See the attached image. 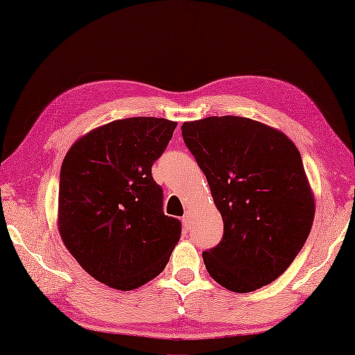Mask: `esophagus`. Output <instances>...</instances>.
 Listing matches in <instances>:
<instances>
[{"label": "esophagus", "instance_id": "34e87169", "mask_svg": "<svg viewBox=\"0 0 355 355\" xmlns=\"http://www.w3.org/2000/svg\"><path fill=\"white\" fill-rule=\"evenodd\" d=\"M190 217H192V214H190V211H186L184 216H183V225L186 226V228H187L189 223H190Z\"/></svg>", "mask_w": 355, "mask_h": 355}]
</instances>
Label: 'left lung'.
<instances>
[{"label":"left lung","instance_id":"obj_1","mask_svg":"<svg viewBox=\"0 0 355 355\" xmlns=\"http://www.w3.org/2000/svg\"><path fill=\"white\" fill-rule=\"evenodd\" d=\"M181 133L223 219L222 241L202 253L208 275L240 294L271 284L304 246L315 217L295 144L234 115L186 121Z\"/></svg>","mask_w":355,"mask_h":355}]
</instances>
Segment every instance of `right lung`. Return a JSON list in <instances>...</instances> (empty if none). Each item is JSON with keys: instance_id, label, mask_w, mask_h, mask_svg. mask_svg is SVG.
I'll use <instances>...</instances> for the list:
<instances>
[{"instance_id": "add662e5", "label": "right lung", "mask_w": 355, "mask_h": 355, "mask_svg": "<svg viewBox=\"0 0 355 355\" xmlns=\"http://www.w3.org/2000/svg\"><path fill=\"white\" fill-rule=\"evenodd\" d=\"M175 121L133 116L96 127L71 145L60 172L61 240L89 276L132 291L165 270L181 223L163 213L151 166Z\"/></svg>"}]
</instances>
